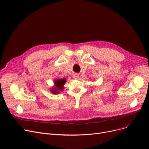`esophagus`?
<instances>
[{
    "mask_svg": "<svg viewBox=\"0 0 149 149\" xmlns=\"http://www.w3.org/2000/svg\"><path fill=\"white\" fill-rule=\"evenodd\" d=\"M79 77H80V76H79V75L78 74H74L73 75V78H74V79H79Z\"/></svg>",
    "mask_w": 149,
    "mask_h": 149,
    "instance_id": "obj_1",
    "label": "esophagus"
}]
</instances>
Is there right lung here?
Segmentation results:
<instances>
[{
	"label": "right lung",
	"mask_w": 149,
	"mask_h": 149,
	"mask_svg": "<svg viewBox=\"0 0 149 149\" xmlns=\"http://www.w3.org/2000/svg\"><path fill=\"white\" fill-rule=\"evenodd\" d=\"M66 82V79H57L55 80L54 83L55 86H56V88H53L52 89V92L53 93H58L59 91H62L63 89V85Z\"/></svg>",
	"instance_id": "obj_1"
}]
</instances>
